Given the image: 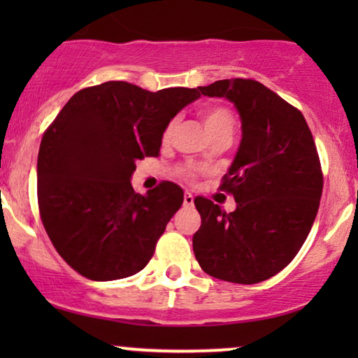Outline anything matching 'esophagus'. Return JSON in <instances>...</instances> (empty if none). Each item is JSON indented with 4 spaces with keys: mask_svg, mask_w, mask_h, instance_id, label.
I'll return each instance as SVG.
<instances>
[{
    "mask_svg": "<svg viewBox=\"0 0 358 358\" xmlns=\"http://www.w3.org/2000/svg\"><path fill=\"white\" fill-rule=\"evenodd\" d=\"M184 205H185V207H192V205H194V195L190 192L184 194Z\"/></svg>",
    "mask_w": 358,
    "mask_h": 358,
    "instance_id": "esophagus-1",
    "label": "esophagus"
}]
</instances>
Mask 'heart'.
Masks as SVG:
<instances>
[{
  "label": "heart",
  "instance_id": "heart-1",
  "mask_svg": "<svg viewBox=\"0 0 358 358\" xmlns=\"http://www.w3.org/2000/svg\"><path fill=\"white\" fill-rule=\"evenodd\" d=\"M200 119L203 122L205 131H207L208 136L213 135H233L234 131V115L224 107H207L200 112ZM176 129V122H169L168 127L164 129L163 134V141H169L171 136H173V131ZM182 174L185 178H194L195 168L192 166H185L182 168Z\"/></svg>",
  "mask_w": 358,
  "mask_h": 358
}]
</instances>
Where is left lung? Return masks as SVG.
<instances>
[{"label":"left lung","instance_id":"left-lung-1","mask_svg":"<svg viewBox=\"0 0 358 358\" xmlns=\"http://www.w3.org/2000/svg\"><path fill=\"white\" fill-rule=\"evenodd\" d=\"M199 90L233 102L243 136L222 184L236 208L194 200L202 218L195 259L220 280H267L292 262L315 223L322 194L315 140L301 112L261 83L236 78Z\"/></svg>","mask_w":358,"mask_h":358}]
</instances>
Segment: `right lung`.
<instances>
[{
    "label": "right lung",
    "instance_id": "add662e5",
    "mask_svg": "<svg viewBox=\"0 0 358 358\" xmlns=\"http://www.w3.org/2000/svg\"><path fill=\"white\" fill-rule=\"evenodd\" d=\"M199 90L158 92L125 81L78 91L48 127L37 158L41 218L57 252L97 282L135 275L184 202L173 182L145 195L130 179L136 161L158 156L164 129Z\"/></svg>",
    "mask_w": 358,
    "mask_h": 358
}]
</instances>
